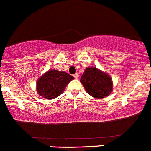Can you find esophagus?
Segmentation results:
<instances>
[{"label": "esophagus", "instance_id": "esophagus-1", "mask_svg": "<svg viewBox=\"0 0 151 151\" xmlns=\"http://www.w3.org/2000/svg\"><path fill=\"white\" fill-rule=\"evenodd\" d=\"M78 76H78V73H76V74L74 75V77H75V78H78Z\"/></svg>", "mask_w": 151, "mask_h": 151}]
</instances>
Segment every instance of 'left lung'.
Here are the masks:
<instances>
[{
  "instance_id": "left-lung-1",
  "label": "left lung",
  "mask_w": 151,
  "mask_h": 151,
  "mask_svg": "<svg viewBox=\"0 0 151 151\" xmlns=\"http://www.w3.org/2000/svg\"><path fill=\"white\" fill-rule=\"evenodd\" d=\"M80 82L88 94L97 99L107 97L113 91L111 77L96 67H88L85 69Z\"/></svg>"
}]
</instances>
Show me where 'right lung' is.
Listing matches in <instances>:
<instances>
[{"mask_svg":"<svg viewBox=\"0 0 151 151\" xmlns=\"http://www.w3.org/2000/svg\"><path fill=\"white\" fill-rule=\"evenodd\" d=\"M74 77L66 72L50 69L37 81V92L45 99H54L62 94Z\"/></svg>","mask_w":151,"mask_h":151,"instance_id":"1","label":"right lung"}]
</instances>
